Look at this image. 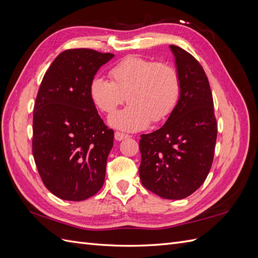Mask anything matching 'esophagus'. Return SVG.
Masks as SVG:
<instances>
[{"label": "esophagus", "mask_w": 258, "mask_h": 258, "mask_svg": "<svg viewBox=\"0 0 258 258\" xmlns=\"http://www.w3.org/2000/svg\"><path fill=\"white\" fill-rule=\"evenodd\" d=\"M127 138H129L128 135H124V134H122V132H119V131L115 132V139L117 140V141H121V140L127 139Z\"/></svg>", "instance_id": "obj_1"}]
</instances>
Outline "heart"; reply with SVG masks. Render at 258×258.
Here are the masks:
<instances>
[{"instance_id": "b5f03b06", "label": "heart", "mask_w": 258, "mask_h": 258, "mask_svg": "<svg viewBox=\"0 0 258 258\" xmlns=\"http://www.w3.org/2000/svg\"><path fill=\"white\" fill-rule=\"evenodd\" d=\"M111 81L96 76L89 92L101 112L111 114L126 100L130 104L110 119L123 131H138L148 123L165 121L172 114L182 95L177 70L165 62L130 54L108 71Z\"/></svg>"}]
</instances>
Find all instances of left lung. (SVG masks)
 I'll list each match as a JSON object with an SVG mask.
<instances>
[{"mask_svg": "<svg viewBox=\"0 0 258 258\" xmlns=\"http://www.w3.org/2000/svg\"><path fill=\"white\" fill-rule=\"evenodd\" d=\"M182 95L161 128L142 135L139 173L145 188L165 199H184L204 184L214 158L217 123L204 68L175 45Z\"/></svg>", "mask_w": 258, "mask_h": 258, "instance_id": "obj_1", "label": "left lung"}]
</instances>
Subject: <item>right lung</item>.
<instances>
[{
	"mask_svg": "<svg viewBox=\"0 0 258 258\" xmlns=\"http://www.w3.org/2000/svg\"><path fill=\"white\" fill-rule=\"evenodd\" d=\"M113 53L67 49L46 71L33 111L32 153L44 185L63 200L82 201L103 185L114 131L98 114L89 86Z\"/></svg>",
	"mask_w": 258,
	"mask_h": 258,
	"instance_id": "add662e5",
	"label": "right lung"
}]
</instances>
